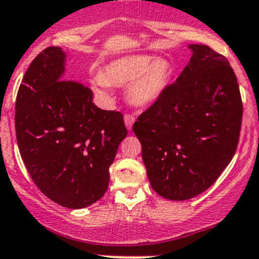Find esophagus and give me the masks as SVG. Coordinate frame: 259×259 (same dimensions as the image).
<instances>
[{"label":"esophagus","mask_w":259,"mask_h":259,"mask_svg":"<svg viewBox=\"0 0 259 259\" xmlns=\"http://www.w3.org/2000/svg\"><path fill=\"white\" fill-rule=\"evenodd\" d=\"M124 120H125V125H126L127 129H132L133 124H134L135 121V116L133 114H125L124 115Z\"/></svg>","instance_id":"esophagus-1"}]
</instances>
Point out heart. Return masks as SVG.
Segmentation results:
<instances>
[{"label": "heart", "mask_w": 259, "mask_h": 259, "mask_svg": "<svg viewBox=\"0 0 259 259\" xmlns=\"http://www.w3.org/2000/svg\"><path fill=\"white\" fill-rule=\"evenodd\" d=\"M173 75L171 64L165 59L149 55H127L108 64L103 72L91 75L94 93L105 96L110 83L126 85L130 103L139 108L150 106L158 100L168 86Z\"/></svg>", "instance_id": "b5f03b06"}]
</instances>
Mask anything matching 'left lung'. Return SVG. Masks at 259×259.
Returning <instances> with one entry per match:
<instances>
[{
	"mask_svg": "<svg viewBox=\"0 0 259 259\" xmlns=\"http://www.w3.org/2000/svg\"><path fill=\"white\" fill-rule=\"evenodd\" d=\"M189 49V65L133 125L151 188L170 200L190 199L218 179L242 126L241 91L228 60L209 46Z\"/></svg>",
	"mask_w": 259,
	"mask_h": 259,
	"instance_id": "1",
	"label": "left lung"
}]
</instances>
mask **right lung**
<instances>
[{
	"label": "right lung",
	"instance_id": "add662e5",
	"mask_svg": "<svg viewBox=\"0 0 259 259\" xmlns=\"http://www.w3.org/2000/svg\"><path fill=\"white\" fill-rule=\"evenodd\" d=\"M64 64L57 46L33 59L18 88L15 129L36 187L52 202L80 209L108 190L109 168L127 129L120 111L99 109L91 89L64 76Z\"/></svg>",
	"mask_w": 259,
	"mask_h": 259
}]
</instances>
